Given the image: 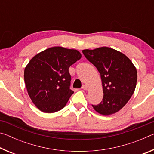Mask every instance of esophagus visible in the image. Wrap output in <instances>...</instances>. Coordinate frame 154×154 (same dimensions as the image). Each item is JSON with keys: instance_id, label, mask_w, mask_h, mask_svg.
Listing matches in <instances>:
<instances>
[{"instance_id": "esophagus-1", "label": "esophagus", "mask_w": 154, "mask_h": 154, "mask_svg": "<svg viewBox=\"0 0 154 154\" xmlns=\"http://www.w3.org/2000/svg\"><path fill=\"white\" fill-rule=\"evenodd\" d=\"M82 89L83 90H88V86L86 85H82Z\"/></svg>"}]
</instances>
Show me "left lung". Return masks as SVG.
<instances>
[{
    "label": "left lung",
    "mask_w": 154,
    "mask_h": 154,
    "mask_svg": "<svg viewBox=\"0 0 154 154\" xmlns=\"http://www.w3.org/2000/svg\"><path fill=\"white\" fill-rule=\"evenodd\" d=\"M82 52L98 69L102 81L103 100L92 105L93 108L104 116L116 113L133 94L137 81L136 68L126 55L107 47Z\"/></svg>",
    "instance_id": "left-lung-1"
}]
</instances>
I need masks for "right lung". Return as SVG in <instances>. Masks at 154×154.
I'll list each match as a JSON object with an SVG mask.
<instances>
[{
    "instance_id": "add662e5",
    "label": "right lung",
    "mask_w": 154,
    "mask_h": 154,
    "mask_svg": "<svg viewBox=\"0 0 154 154\" xmlns=\"http://www.w3.org/2000/svg\"><path fill=\"white\" fill-rule=\"evenodd\" d=\"M82 58L76 49L53 47L36 54L24 70V82L32 103L44 113L64 108L74 93L69 67Z\"/></svg>"
}]
</instances>
